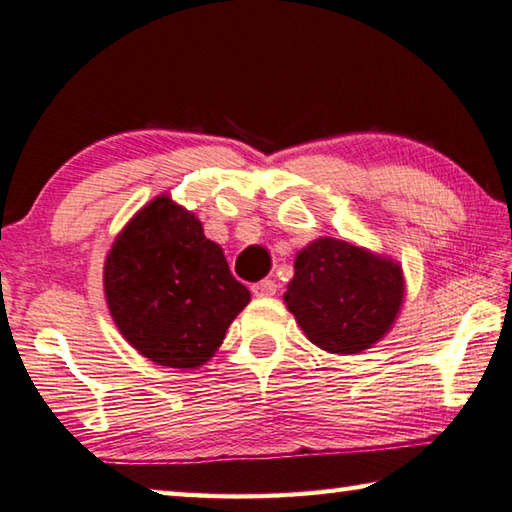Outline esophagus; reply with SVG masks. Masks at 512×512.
Masks as SVG:
<instances>
[{
    "label": "esophagus",
    "instance_id": "1",
    "mask_svg": "<svg viewBox=\"0 0 512 512\" xmlns=\"http://www.w3.org/2000/svg\"><path fill=\"white\" fill-rule=\"evenodd\" d=\"M250 291H253L255 296H273L275 291H278V282H275V280H259V282H255L253 287H250Z\"/></svg>",
    "mask_w": 512,
    "mask_h": 512
}]
</instances>
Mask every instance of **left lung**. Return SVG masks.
Returning <instances> with one entry per match:
<instances>
[{
  "instance_id": "1",
  "label": "left lung",
  "mask_w": 512,
  "mask_h": 512,
  "mask_svg": "<svg viewBox=\"0 0 512 512\" xmlns=\"http://www.w3.org/2000/svg\"><path fill=\"white\" fill-rule=\"evenodd\" d=\"M403 294V271L394 259L323 237L296 255L285 303L312 344L353 355L387 335Z\"/></svg>"
}]
</instances>
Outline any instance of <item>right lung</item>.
<instances>
[{
	"label": "right lung",
	"instance_id": "1",
	"mask_svg": "<svg viewBox=\"0 0 512 512\" xmlns=\"http://www.w3.org/2000/svg\"><path fill=\"white\" fill-rule=\"evenodd\" d=\"M104 294L120 335L170 369L212 358L250 300L196 214L168 196L148 202L113 241Z\"/></svg>",
	"mask_w": 512,
	"mask_h": 512
}]
</instances>
